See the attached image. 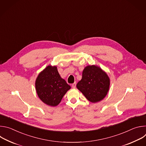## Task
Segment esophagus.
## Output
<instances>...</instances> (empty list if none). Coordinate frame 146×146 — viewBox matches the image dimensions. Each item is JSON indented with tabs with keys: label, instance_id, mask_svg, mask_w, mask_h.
Instances as JSON below:
<instances>
[{
	"label": "esophagus",
	"instance_id": "34e87169",
	"mask_svg": "<svg viewBox=\"0 0 146 146\" xmlns=\"http://www.w3.org/2000/svg\"><path fill=\"white\" fill-rule=\"evenodd\" d=\"M72 86L73 88H76V82L73 83V84H72Z\"/></svg>",
	"mask_w": 146,
	"mask_h": 146
}]
</instances>
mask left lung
<instances>
[{
    "label": "left lung",
    "instance_id": "obj_1",
    "mask_svg": "<svg viewBox=\"0 0 146 146\" xmlns=\"http://www.w3.org/2000/svg\"><path fill=\"white\" fill-rule=\"evenodd\" d=\"M110 80L107 74L100 68L88 66L82 72L81 80L77 88L92 103L100 101L106 96L109 89Z\"/></svg>",
    "mask_w": 146,
    "mask_h": 146
}]
</instances>
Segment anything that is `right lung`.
Wrapping results in <instances>:
<instances>
[{"label":"right lung","instance_id":"right-lung-1","mask_svg":"<svg viewBox=\"0 0 146 146\" xmlns=\"http://www.w3.org/2000/svg\"><path fill=\"white\" fill-rule=\"evenodd\" d=\"M39 98L46 105L56 106L70 86L62 78L56 66H48L38 76L35 83Z\"/></svg>","mask_w":146,"mask_h":146}]
</instances>
